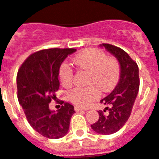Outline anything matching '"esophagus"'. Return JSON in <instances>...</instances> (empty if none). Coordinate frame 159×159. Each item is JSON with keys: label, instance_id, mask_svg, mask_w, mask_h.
<instances>
[{"label": "esophagus", "instance_id": "obj_1", "mask_svg": "<svg viewBox=\"0 0 159 159\" xmlns=\"http://www.w3.org/2000/svg\"><path fill=\"white\" fill-rule=\"evenodd\" d=\"M75 111H88V108H83L80 107H75Z\"/></svg>", "mask_w": 159, "mask_h": 159}]
</instances>
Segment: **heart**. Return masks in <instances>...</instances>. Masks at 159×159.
Here are the masks:
<instances>
[{
    "label": "heart",
    "instance_id": "1",
    "mask_svg": "<svg viewBox=\"0 0 159 159\" xmlns=\"http://www.w3.org/2000/svg\"><path fill=\"white\" fill-rule=\"evenodd\" d=\"M72 62L77 67L90 73L88 82L89 87L75 88L68 92L70 100L78 106L89 105L99 98L100 91L103 93L110 92L119 80L120 66L117 59L107 57L99 49H86L74 57ZM59 78L63 86H71L73 82V70L69 64L64 63L60 66Z\"/></svg>",
    "mask_w": 159,
    "mask_h": 159
}]
</instances>
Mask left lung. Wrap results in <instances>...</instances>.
I'll list each match as a JSON object with an SVG mask.
<instances>
[{"label":"left lung","instance_id":"8db88e82","mask_svg":"<svg viewBox=\"0 0 159 159\" xmlns=\"http://www.w3.org/2000/svg\"><path fill=\"white\" fill-rule=\"evenodd\" d=\"M108 52L117 59L120 66V76L115 89L100 102L109 106L103 111H98L99 120L91 125L92 130L100 134H111L117 132L128 120L139 88V67L129 55L120 48L102 43Z\"/></svg>","mask_w":159,"mask_h":159}]
</instances>
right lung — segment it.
Segmentation results:
<instances>
[{
  "label": "right lung",
  "mask_w": 159,
  "mask_h": 159,
  "mask_svg": "<svg viewBox=\"0 0 159 159\" xmlns=\"http://www.w3.org/2000/svg\"><path fill=\"white\" fill-rule=\"evenodd\" d=\"M75 48H49L29 56L20 67L16 76L17 97L31 127L43 137L60 139L67 134L74 107L64 102L57 111L49 102L56 99L60 88L59 70Z\"/></svg>",
  "instance_id": "right-lung-1"
}]
</instances>
